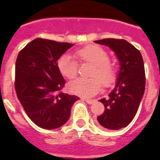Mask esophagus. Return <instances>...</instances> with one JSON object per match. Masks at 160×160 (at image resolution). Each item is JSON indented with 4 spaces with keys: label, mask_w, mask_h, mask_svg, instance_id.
Masks as SVG:
<instances>
[{
    "label": "esophagus",
    "mask_w": 160,
    "mask_h": 160,
    "mask_svg": "<svg viewBox=\"0 0 160 160\" xmlns=\"http://www.w3.org/2000/svg\"><path fill=\"white\" fill-rule=\"evenodd\" d=\"M82 101H86L87 103H88V104H92L93 103V100H89V99H85V98H83V99H82Z\"/></svg>",
    "instance_id": "1"
}]
</instances>
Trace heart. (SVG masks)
I'll use <instances>...</instances> for the list:
<instances>
[{
	"label": "heart",
	"mask_w": 160,
	"mask_h": 160,
	"mask_svg": "<svg viewBox=\"0 0 160 160\" xmlns=\"http://www.w3.org/2000/svg\"><path fill=\"white\" fill-rule=\"evenodd\" d=\"M75 56L81 62L91 65L89 78H77L68 84L71 93L79 96L90 98L94 96L104 87H110L117 77V66L109 60L106 50L98 46H89L77 50ZM57 68L63 77L72 79L77 74V62L70 55L63 54L58 59Z\"/></svg>",
	"instance_id": "heart-1"
}]
</instances>
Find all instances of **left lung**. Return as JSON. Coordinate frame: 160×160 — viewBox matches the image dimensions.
<instances>
[{"label":"left lung","instance_id":"obj_1","mask_svg":"<svg viewBox=\"0 0 160 160\" xmlns=\"http://www.w3.org/2000/svg\"><path fill=\"white\" fill-rule=\"evenodd\" d=\"M94 42L108 46L115 53L120 65L114 89L108 98L99 100L105 109L98 117V122L105 129H121L133 120L144 94L146 77L142 56L125 39L105 38Z\"/></svg>","mask_w":160,"mask_h":160}]
</instances>
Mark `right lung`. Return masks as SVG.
<instances>
[{
  "mask_svg": "<svg viewBox=\"0 0 160 160\" xmlns=\"http://www.w3.org/2000/svg\"><path fill=\"white\" fill-rule=\"evenodd\" d=\"M74 44L35 38L19 52L15 64L18 98L29 118L44 129L67 123L72 104L80 98L59 91L65 80L57 60Z\"/></svg>",
  "mask_w": 160,
  "mask_h": 160,
  "instance_id": "add662e5",
  "label": "right lung"
}]
</instances>
